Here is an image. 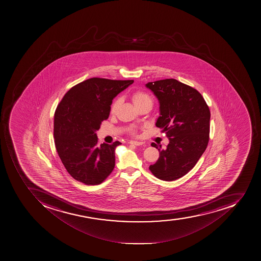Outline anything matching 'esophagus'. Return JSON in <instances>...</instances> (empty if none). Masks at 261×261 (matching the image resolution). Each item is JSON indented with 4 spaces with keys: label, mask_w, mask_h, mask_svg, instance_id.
Masks as SVG:
<instances>
[{
    "label": "esophagus",
    "mask_w": 261,
    "mask_h": 261,
    "mask_svg": "<svg viewBox=\"0 0 261 261\" xmlns=\"http://www.w3.org/2000/svg\"><path fill=\"white\" fill-rule=\"evenodd\" d=\"M129 143L134 146H142L143 144V142H138V141H130Z\"/></svg>",
    "instance_id": "obj_1"
}]
</instances>
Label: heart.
<instances>
[{
  "label": "heart",
  "mask_w": 261,
  "mask_h": 261,
  "mask_svg": "<svg viewBox=\"0 0 261 261\" xmlns=\"http://www.w3.org/2000/svg\"><path fill=\"white\" fill-rule=\"evenodd\" d=\"M132 99H133V102L136 106L137 108L140 107V106H144V105L152 106V99H151V96L147 93L144 92V91H134L132 94ZM119 103H120V99L119 98H117L112 102L111 107H110V112H111V114H114V113L116 112L117 108H118ZM131 130L132 133H134V128H132Z\"/></svg>",
  "instance_id": "obj_1"
}]
</instances>
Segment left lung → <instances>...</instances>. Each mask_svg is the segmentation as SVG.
Instances as JSON below:
<instances>
[{"instance_id":"1","label":"left lung","mask_w":261,"mask_h":261,"mask_svg":"<svg viewBox=\"0 0 261 261\" xmlns=\"http://www.w3.org/2000/svg\"><path fill=\"white\" fill-rule=\"evenodd\" d=\"M158 98L160 116L155 126L166 133V149L152 142L160 156L149 169L162 180L179 179L194 168L207 148L210 110L200 93L175 79L146 84Z\"/></svg>"}]
</instances>
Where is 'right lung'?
Here are the masks:
<instances>
[{
  "instance_id": "right-lung-1",
  "label": "right lung",
  "mask_w": 261,
  "mask_h": 261,
  "mask_svg": "<svg viewBox=\"0 0 261 261\" xmlns=\"http://www.w3.org/2000/svg\"><path fill=\"white\" fill-rule=\"evenodd\" d=\"M134 80L93 77L71 87L54 114L55 146L63 166L86 186L101 184L115 166V148L121 142L99 145L95 132L108 119L113 99Z\"/></svg>"
}]
</instances>
